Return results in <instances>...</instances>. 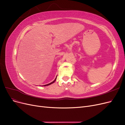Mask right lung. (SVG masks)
<instances>
[{"mask_svg": "<svg viewBox=\"0 0 125 125\" xmlns=\"http://www.w3.org/2000/svg\"><path fill=\"white\" fill-rule=\"evenodd\" d=\"M56 78H57V77H56ZM56 78L55 79V80H54L53 81H52V82H51V83H49V84H46V85H44V86H47V85H50V84H52V83H53L54 82H55V81H56Z\"/></svg>", "mask_w": 125, "mask_h": 125, "instance_id": "right-lung-1", "label": "right lung"}]
</instances>
